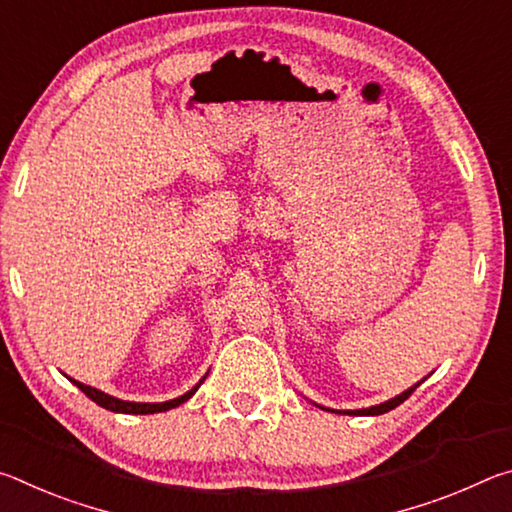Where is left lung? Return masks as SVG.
Wrapping results in <instances>:
<instances>
[{
    "label": "left lung",
    "mask_w": 512,
    "mask_h": 512,
    "mask_svg": "<svg viewBox=\"0 0 512 512\" xmlns=\"http://www.w3.org/2000/svg\"><path fill=\"white\" fill-rule=\"evenodd\" d=\"M415 386H418V384H415ZM415 386H411L409 391H404L402 395H397V397H393V400H388V402H384V404L370 406V409H361V411H350V413H352V415H381V413L391 411V409H395V406H400L404 400H409V395L415 391Z\"/></svg>",
    "instance_id": "obj_1"
}]
</instances>
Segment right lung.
<instances>
[{"label":"right lung","mask_w":512,"mask_h":512,"mask_svg":"<svg viewBox=\"0 0 512 512\" xmlns=\"http://www.w3.org/2000/svg\"><path fill=\"white\" fill-rule=\"evenodd\" d=\"M76 386L81 388V391L90 397L92 402H97L99 406H103V409H108V411H115V413H131V415H146V413H162V411H169V409H176L178 404H183V402H187L189 397H192L196 391H198V386L203 384L205 381V377L198 381V384L192 388V391H187L185 395H180V397H176V400H169V402H160V404H142V402H124V400H117V397H112V395H106V393H101V391H97V388H92V386H85V384H81V381H76V379H72Z\"/></svg>","instance_id":"1"}]
</instances>
